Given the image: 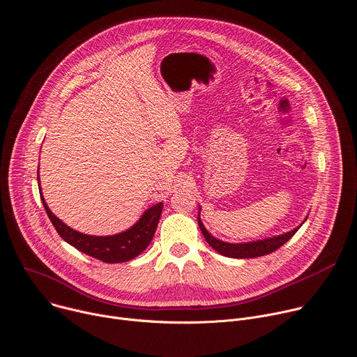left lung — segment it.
I'll return each mask as SVG.
<instances>
[{
  "mask_svg": "<svg viewBox=\"0 0 357 357\" xmlns=\"http://www.w3.org/2000/svg\"><path fill=\"white\" fill-rule=\"evenodd\" d=\"M307 218H305L306 220ZM305 220L296 226L295 229H291L289 232H284L282 235H276L272 238H265V239H257L253 242H243V243H229V242H223L213 235L208 232V229L204 226L201 220V208L198 213V225L202 231V235L205 236L206 242L220 255L228 256V257H236V259H249V257H257V256H264L275 252L279 249L283 243H286L291 236H294L301 226L305 223Z\"/></svg>",
  "mask_w": 357,
  "mask_h": 357,
  "instance_id": "1",
  "label": "left lung"
}]
</instances>
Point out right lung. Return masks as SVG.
<instances>
[{"mask_svg":"<svg viewBox=\"0 0 357 357\" xmlns=\"http://www.w3.org/2000/svg\"><path fill=\"white\" fill-rule=\"evenodd\" d=\"M37 178L40 179V174ZM40 195H41V201L45 208V212L50 220L52 222L58 235L67 243L78 249L79 252L86 253L88 256H92L95 259H100V261L105 264L128 262L131 261V259L137 257L139 253H142L153 238V234L156 231V226L162 213V208H164V202L152 205L149 209H146L142 213V216L139 218V220H137V223H134L131 228L123 232L109 235V236H93V235L81 234L70 228V226L67 223H63L61 219H58L51 212V209L48 208L43 197L41 185H40Z\"/></svg>","mask_w":357,"mask_h":357,"instance_id":"1","label":"right lung"}]
</instances>
